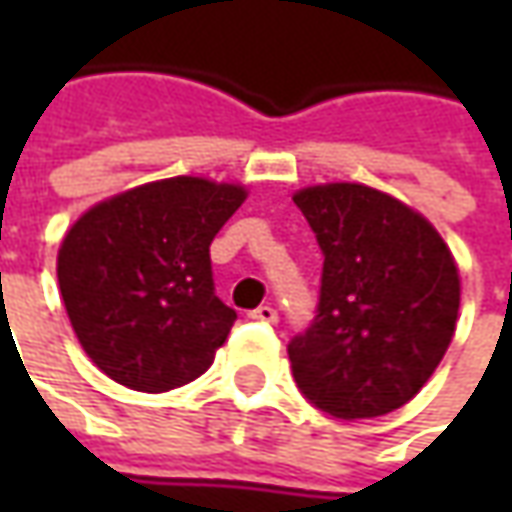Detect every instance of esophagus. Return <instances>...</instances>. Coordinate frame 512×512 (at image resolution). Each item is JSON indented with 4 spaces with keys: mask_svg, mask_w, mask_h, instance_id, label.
<instances>
[{
    "mask_svg": "<svg viewBox=\"0 0 512 512\" xmlns=\"http://www.w3.org/2000/svg\"><path fill=\"white\" fill-rule=\"evenodd\" d=\"M247 316H250V319H256V322H270V325L279 319V316H276V310H273L270 305H259L256 310H250Z\"/></svg>",
    "mask_w": 512,
    "mask_h": 512,
    "instance_id": "1",
    "label": "esophagus"
}]
</instances>
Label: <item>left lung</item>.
<instances>
[{"label":"left lung","instance_id":"8db88e82","mask_svg":"<svg viewBox=\"0 0 512 512\" xmlns=\"http://www.w3.org/2000/svg\"><path fill=\"white\" fill-rule=\"evenodd\" d=\"M293 202L325 253L319 316L287 344L296 384L336 419L393 413L453 342L459 265L433 222L384 190L325 182Z\"/></svg>","mask_w":512,"mask_h":512}]
</instances>
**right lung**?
I'll return each mask as SVG.
<instances>
[{"mask_svg":"<svg viewBox=\"0 0 512 512\" xmlns=\"http://www.w3.org/2000/svg\"><path fill=\"white\" fill-rule=\"evenodd\" d=\"M245 199L239 182L170 176L102 199L70 225L59 293L105 376L168 393L213 364L236 310L213 293L210 242Z\"/></svg>","mask_w":512,"mask_h":512,"instance_id":"1","label":"right lung"}]
</instances>
